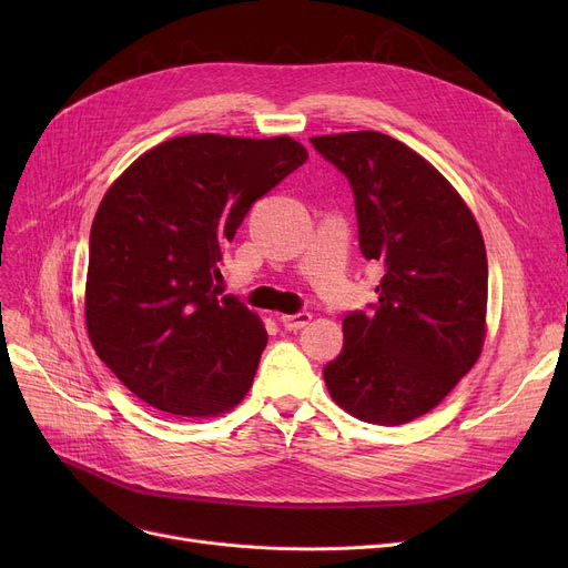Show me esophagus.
Returning a JSON list of instances; mask_svg holds the SVG:
<instances>
[{
    "label": "esophagus",
    "mask_w": 568,
    "mask_h": 568,
    "mask_svg": "<svg viewBox=\"0 0 568 568\" xmlns=\"http://www.w3.org/2000/svg\"><path fill=\"white\" fill-rule=\"evenodd\" d=\"M313 320L311 313H296V315H281V324L287 332H300Z\"/></svg>",
    "instance_id": "1"
}]
</instances>
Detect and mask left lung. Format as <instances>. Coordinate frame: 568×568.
Listing matches in <instances>:
<instances>
[{"mask_svg":"<svg viewBox=\"0 0 568 568\" xmlns=\"http://www.w3.org/2000/svg\"><path fill=\"white\" fill-rule=\"evenodd\" d=\"M354 191L359 246L384 264L373 313L343 320L324 368L336 405L400 426L437 407L481 356L488 260L467 202L433 163L377 131L311 138Z\"/></svg>","mask_w":568,"mask_h":568,"instance_id":"8db88e82","label":"left lung"}]
</instances>
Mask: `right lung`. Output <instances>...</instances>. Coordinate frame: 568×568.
Here are the masks:
<instances>
[{
    "label": "right lung",
    "mask_w": 568,
    "mask_h": 568,
    "mask_svg": "<svg viewBox=\"0 0 568 568\" xmlns=\"http://www.w3.org/2000/svg\"><path fill=\"white\" fill-rule=\"evenodd\" d=\"M290 135L170 138L105 191L89 234L84 322L99 359L161 412L206 419L248 394L266 329L216 278L251 204L306 163Z\"/></svg>",
    "instance_id": "add662e5"
}]
</instances>
